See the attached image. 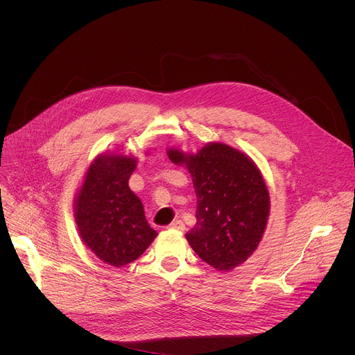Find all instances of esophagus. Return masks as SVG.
Returning <instances> with one entry per match:
<instances>
[{
	"label": "esophagus",
	"mask_w": 355,
	"mask_h": 355,
	"mask_svg": "<svg viewBox=\"0 0 355 355\" xmlns=\"http://www.w3.org/2000/svg\"><path fill=\"white\" fill-rule=\"evenodd\" d=\"M168 227H170V229L180 230V232H184V230H185V225H184V222H182V220H175V222H173Z\"/></svg>",
	"instance_id": "1"
}]
</instances>
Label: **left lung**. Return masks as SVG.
<instances>
[{
  "label": "left lung",
  "instance_id": "1",
  "mask_svg": "<svg viewBox=\"0 0 355 355\" xmlns=\"http://www.w3.org/2000/svg\"><path fill=\"white\" fill-rule=\"evenodd\" d=\"M174 164H185L196 193V225L185 234L207 264L229 271L257 248L270 214V195L260 170L241 151L209 143L196 155L170 148Z\"/></svg>",
  "mask_w": 355,
  "mask_h": 355
}]
</instances>
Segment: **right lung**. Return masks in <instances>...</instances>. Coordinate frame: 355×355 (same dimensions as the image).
<instances>
[{"instance_id":"obj_1","label":"right lung","mask_w":355,"mask_h":355,"mask_svg":"<svg viewBox=\"0 0 355 355\" xmlns=\"http://www.w3.org/2000/svg\"><path fill=\"white\" fill-rule=\"evenodd\" d=\"M136 159L101 155L89 166L76 200V223L85 245L112 267L139 259L157 236L130 191Z\"/></svg>"}]
</instances>
